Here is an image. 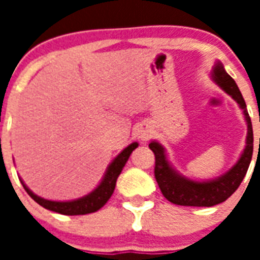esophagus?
Masks as SVG:
<instances>
[{
    "label": "esophagus",
    "mask_w": 260,
    "mask_h": 260,
    "mask_svg": "<svg viewBox=\"0 0 260 260\" xmlns=\"http://www.w3.org/2000/svg\"><path fill=\"white\" fill-rule=\"evenodd\" d=\"M139 138L142 139V140H147V139H148V132H147V131H142V132L139 134Z\"/></svg>",
    "instance_id": "1"
}]
</instances>
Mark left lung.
I'll return each mask as SVG.
<instances>
[{
	"label": "left lung",
	"mask_w": 260,
	"mask_h": 260,
	"mask_svg": "<svg viewBox=\"0 0 260 260\" xmlns=\"http://www.w3.org/2000/svg\"><path fill=\"white\" fill-rule=\"evenodd\" d=\"M212 78L226 94H230L235 101L238 102L243 110L247 122V139L246 148L243 150L239 160L232 169L222 174L218 178L210 181H193L183 177L182 174L174 170L170 162L167 160L166 151L162 144L158 142H151L148 144L155 155V178L158 182L160 191L165 197L175 205L183 206H213L221 204L230 198L236 191L243 178L246 177L247 170L250 167L254 151V134L252 124L247 112L246 102L243 98L238 85L232 77L225 71L221 63L214 64L212 71Z\"/></svg>",
	"instance_id": "1"
}]
</instances>
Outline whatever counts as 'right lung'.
I'll list each match as a JSON object with an SVG mask.
<instances>
[{"label":"right lung","mask_w":260,"mask_h":260,"mask_svg":"<svg viewBox=\"0 0 260 260\" xmlns=\"http://www.w3.org/2000/svg\"><path fill=\"white\" fill-rule=\"evenodd\" d=\"M138 143L135 142L132 144L124 148L120 154L113 159V162L110 163L108 170H106L105 175L102 178V181L100 182V185L95 189L89 193L85 197H81L78 200H73V201H50L46 198H42L32 193L28 186L20 179L24 186L25 191L30 196V198H34L35 201L38 202L39 205H42L43 208H46L48 210L56 212V213L66 214V216H77V214H87L97 212L98 209H101L102 206L105 205L110 196L113 194L114 187H116V181H117L118 175L122 171L124 166H125L126 160L129 159L131 154L135 148H138Z\"/></svg>","instance_id":"add662e5"}]
</instances>
